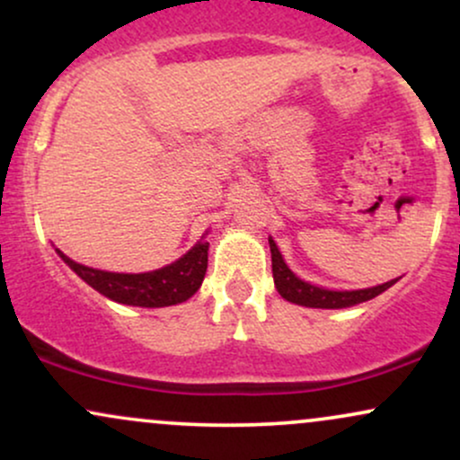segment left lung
Here are the masks:
<instances>
[{
	"label": "left lung",
	"mask_w": 460,
	"mask_h": 460,
	"mask_svg": "<svg viewBox=\"0 0 460 460\" xmlns=\"http://www.w3.org/2000/svg\"><path fill=\"white\" fill-rule=\"evenodd\" d=\"M270 252H272V277L274 285H277L279 294L289 303L303 305V307H315V309H344L352 307V305L366 303V300L376 298L378 294H383L385 289H389L392 285L398 281H387L383 285H376V288L367 289H355V292H332V289H322L315 288V285L300 281V279L285 266L281 252H279L277 244L270 237Z\"/></svg>",
	"instance_id": "1"
}]
</instances>
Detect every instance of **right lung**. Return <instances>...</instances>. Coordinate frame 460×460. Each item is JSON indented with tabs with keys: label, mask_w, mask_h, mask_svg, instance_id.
Here are the masks:
<instances>
[{
	"label": "right lung",
	"mask_w": 460,
	"mask_h": 460,
	"mask_svg": "<svg viewBox=\"0 0 460 460\" xmlns=\"http://www.w3.org/2000/svg\"><path fill=\"white\" fill-rule=\"evenodd\" d=\"M208 248L209 242H199L171 266L142 274L97 270V268L68 260L62 251H58V255L68 263L71 270H75L77 277H82L91 288L110 300L134 305V307H168L197 294L208 272Z\"/></svg>",
	"instance_id": "add662e5"
}]
</instances>
